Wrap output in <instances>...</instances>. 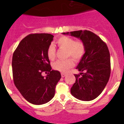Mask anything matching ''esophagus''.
<instances>
[{"mask_svg":"<svg viewBox=\"0 0 124 124\" xmlns=\"http://www.w3.org/2000/svg\"><path fill=\"white\" fill-rule=\"evenodd\" d=\"M66 76V74H64V73H61V77L62 78H64Z\"/></svg>","mask_w":124,"mask_h":124,"instance_id":"1","label":"esophagus"}]
</instances>
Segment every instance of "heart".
Returning a JSON list of instances; mask_svg holds the SVG:
<instances>
[{"label":"heart","instance_id":"b5f03b06","mask_svg":"<svg viewBox=\"0 0 124 124\" xmlns=\"http://www.w3.org/2000/svg\"><path fill=\"white\" fill-rule=\"evenodd\" d=\"M56 44L61 48L67 50L66 57L71 56L76 61L81 60L86 53V46L81 40L75 41L74 38L67 36H62L56 40ZM47 56L50 60H54L56 56L55 47L50 45L47 49ZM74 64L71 58L59 60L53 64V68L62 73L67 72Z\"/></svg>","mask_w":124,"mask_h":124}]
</instances>
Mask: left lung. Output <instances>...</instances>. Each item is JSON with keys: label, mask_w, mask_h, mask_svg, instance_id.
Wrapping results in <instances>:
<instances>
[{"label": "left lung", "mask_w": 124, "mask_h": 124, "mask_svg": "<svg viewBox=\"0 0 124 124\" xmlns=\"http://www.w3.org/2000/svg\"><path fill=\"white\" fill-rule=\"evenodd\" d=\"M79 38L86 46V53L76 69V81L71 88V94L76 99L89 101L101 94L110 78V59L109 49L97 35L89 30L63 33Z\"/></svg>", "instance_id": "obj_1"}]
</instances>
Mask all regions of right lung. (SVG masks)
Masks as SVG:
<instances>
[{"label": "right lung", "instance_id": "add662e5", "mask_svg": "<svg viewBox=\"0 0 124 124\" xmlns=\"http://www.w3.org/2000/svg\"><path fill=\"white\" fill-rule=\"evenodd\" d=\"M53 37L48 33L30 34L20 42L13 54L14 84L23 97L33 104H43L52 99L61 79L58 71L51 70L47 56ZM43 72H48L46 77L41 75Z\"/></svg>", "mask_w": 124, "mask_h": 124}]
</instances>
